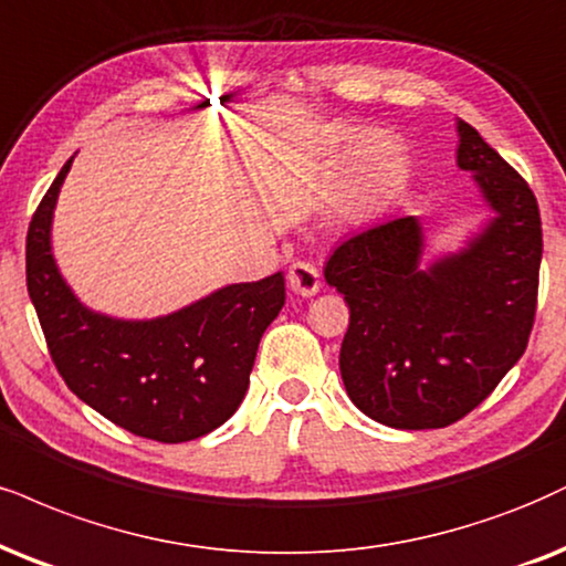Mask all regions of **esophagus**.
<instances>
[{"mask_svg": "<svg viewBox=\"0 0 566 566\" xmlns=\"http://www.w3.org/2000/svg\"><path fill=\"white\" fill-rule=\"evenodd\" d=\"M289 285L298 296H315L319 291V270L312 262H294L289 270Z\"/></svg>", "mask_w": 566, "mask_h": 566, "instance_id": "34e87169", "label": "esophagus"}]
</instances>
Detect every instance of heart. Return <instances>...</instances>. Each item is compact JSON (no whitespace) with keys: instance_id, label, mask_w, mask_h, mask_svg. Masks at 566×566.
Instances as JSON below:
<instances>
[{"instance_id":"b5f03b06","label":"heart","mask_w":566,"mask_h":566,"mask_svg":"<svg viewBox=\"0 0 566 566\" xmlns=\"http://www.w3.org/2000/svg\"><path fill=\"white\" fill-rule=\"evenodd\" d=\"M401 172V151L388 136H361L346 155L336 188V214L344 222H359L373 214Z\"/></svg>"}]
</instances>
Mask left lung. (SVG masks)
<instances>
[{
  "label": "left lung",
  "instance_id": "obj_1",
  "mask_svg": "<svg viewBox=\"0 0 566 566\" xmlns=\"http://www.w3.org/2000/svg\"><path fill=\"white\" fill-rule=\"evenodd\" d=\"M457 134L459 170L493 212L462 249L424 262L422 222L407 214L344 241L325 264L352 310L338 359L346 394L388 428L462 420L517 365L533 331L538 201L470 123L457 120Z\"/></svg>",
  "mask_w": 566,
  "mask_h": 566
}]
</instances>
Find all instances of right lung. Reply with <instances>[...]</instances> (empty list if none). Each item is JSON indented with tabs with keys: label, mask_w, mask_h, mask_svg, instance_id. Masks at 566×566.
<instances>
[{
	"label": "right lung",
	"mask_w": 566,
	"mask_h": 566,
	"mask_svg": "<svg viewBox=\"0 0 566 566\" xmlns=\"http://www.w3.org/2000/svg\"><path fill=\"white\" fill-rule=\"evenodd\" d=\"M67 159L28 226L25 281L62 380L109 422L159 443H184L230 420L249 388L262 333L285 304L283 272L222 285L151 319L88 310L52 254V220Z\"/></svg>",
	"instance_id": "add662e5"
}]
</instances>
